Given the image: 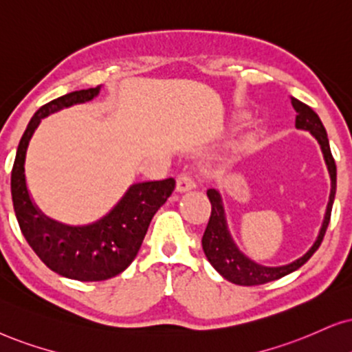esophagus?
<instances>
[{"label": "esophagus", "instance_id": "1", "mask_svg": "<svg viewBox=\"0 0 352 352\" xmlns=\"http://www.w3.org/2000/svg\"><path fill=\"white\" fill-rule=\"evenodd\" d=\"M191 188H195V180L191 179L190 173H180L177 177V191L185 193V191H190Z\"/></svg>", "mask_w": 352, "mask_h": 352}]
</instances>
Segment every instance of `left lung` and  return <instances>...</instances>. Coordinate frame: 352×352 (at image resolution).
Here are the masks:
<instances>
[{
  "label": "left lung",
  "mask_w": 352,
  "mask_h": 352,
  "mask_svg": "<svg viewBox=\"0 0 352 352\" xmlns=\"http://www.w3.org/2000/svg\"><path fill=\"white\" fill-rule=\"evenodd\" d=\"M291 104L296 110V128L297 130L309 131L315 140L318 141L320 149H322L324 164H327L328 173H330L331 180V191H330V199H328L327 211H324V217L322 222V228H320L318 237L315 239L314 245L307 250L304 255L292 263L283 265V266H265L253 261L252 258H248L237 247V243L234 242L232 235H230L228 219H226V211L224 204H222L221 193L214 188L208 190V198L211 201V217L206 226V230L203 234V252L206 255L208 261L212 265L217 273L222 278H226L228 281L239 284V286H256V284H265L274 279L283 278L292 271L299 270L305 261H309V258L318 250L320 243L327 232L328 224H330L331 217V208L333 201H335V193H336V164L333 159L330 143H328L327 130H324L322 120L317 113L310 109L309 105L302 104L300 100L291 97Z\"/></svg>",
  "instance_id": "1"
}]
</instances>
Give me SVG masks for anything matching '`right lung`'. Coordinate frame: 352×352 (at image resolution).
<instances>
[{"instance_id":"right-lung-1","label":"right lung","mask_w":352,"mask_h":352,"mask_svg":"<svg viewBox=\"0 0 352 352\" xmlns=\"http://www.w3.org/2000/svg\"><path fill=\"white\" fill-rule=\"evenodd\" d=\"M99 94L100 86L82 89L40 107L21 138L11 172L12 204L22 235L48 268L76 281H104L126 270L140 252L151 219L175 188L173 179L133 184L105 216L86 226L63 224L40 211L25 184V154L35 130L48 115Z\"/></svg>"}]
</instances>
